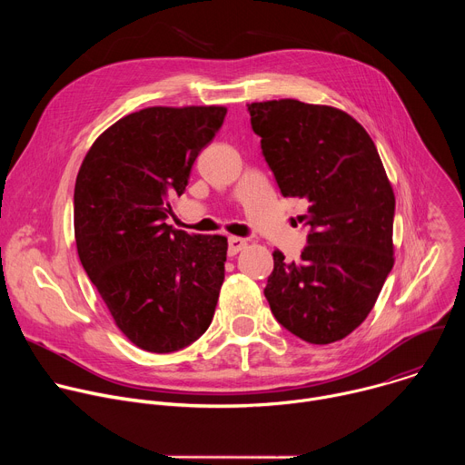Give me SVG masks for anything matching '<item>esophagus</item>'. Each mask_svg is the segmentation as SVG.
<instances>
[{
	"instance_id": "1",
	"label": "esophagus",
	"mask_w": 465,
	"mask_h": 465,
	"mask_svg": "<svg viewBox=\"0 0 465 465\" xmlns=\"http://www.w3.org/2000/svg\"><path fill=\"white\" fill-rule=\"evenodd\" d=\"M248 246V241L242 237H230L228 239V253L230 255H237L239 252H242Z\"/></svg>"
}]
</instances>
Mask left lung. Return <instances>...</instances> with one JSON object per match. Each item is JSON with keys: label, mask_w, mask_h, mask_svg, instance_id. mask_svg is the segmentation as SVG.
Segmentation results:
<instances>
[{"label": "left lung", "mask_w": 465, "mask_h": 465, "mask_svg": "<svg viewBox=\"0 0 465 465\" xmlns=\"http://www.w3.org/2000/svg\"><path fill=\"white\" fill-rule=\"evenodd\" d=\"M283 196L307 198L300 261L274 250L264 296L276 320L309 344H331L373 309L393 267L395 196L373 140L341 108L296 99L248 103Z\"/></svg>", "instance_id": "left-lung-1"}]
</instances>
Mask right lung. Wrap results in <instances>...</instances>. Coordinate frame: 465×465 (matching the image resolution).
Returning <instances> with one entry per match:
<instances>
[{
  "label": "right lung",
  "instance_id": "1",
  "mask_svg": "<svg viewBox=\"0 0 465 465\" xmlns=\"http://www.w3.org/2000/svg\"><path fill=\"white\" fill-rule=\"evenodd\" d=\"M226 106H149L108 126L74 194L79 259L121 333L151 353L182 350L210 327L228 239L165 223Z\"/></svg>",
  "mask_w": 465,
  "mask_h": 465
}]
</instances>
